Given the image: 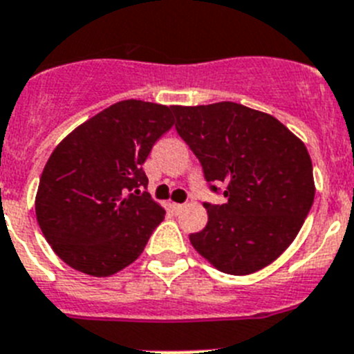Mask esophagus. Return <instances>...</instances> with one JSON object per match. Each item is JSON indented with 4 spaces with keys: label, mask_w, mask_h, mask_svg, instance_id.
I'll list each match as a JSON object with an SVG mask.
<instances>
[{
    "label": "esophagus",
    "mask_w": 354,
    "mask_h": 354,
    "mask_svg": "<svg viewBox=\"0 0 354 354\" xmlns=\"http://www.w3.org/2000/svg\"><path fill=\"white\" fill-rule=\"evenodd\" d=\"M185 207H187L185 203H174V205H173V208H174V210H176V212H181Z\"/></svg>",
    "instance_id": "obj_1"
}]
</instances>
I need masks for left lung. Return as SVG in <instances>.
Returning a JSON list of instances; mask_svg holds the SVG:
<instances>
[{
  "mask_svg": "<svg viewBox=\"0 0 354 354\" xmlns=\"http://www.w3.org/2000/svg\"><path fill=\"white\" fill-rule=\"evenodd\" d=\"M176 131L201 162L223 205L205 203L207 226L189 236L221 272L244 276L274 262L312 208V160L306 146L269 113L221 101L173 106Z\"/></svg>",
  "mask_w": 354,
  "mask_h": 354,
  "instance_id": "obj_1",
  "label": "left lung"
}]
</instances>
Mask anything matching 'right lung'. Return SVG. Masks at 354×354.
Returning <instances> with one entry per match:
<instances>
[{"mask_svg":"<svg viewBox=\"0 0 354 354\" xmlns=\"http://www.w3.org/2000/svg\"><path fill=\"white\" fill-rule=\"evenodd\" d=\"M174 124L173 106L126 100L80 124L42 171L37 223L73 269L104 278L133 263L165 210L142 192V164Z\"/></svg>","mask_w":354,"mask_h":354,"instance_id":"obj_1","label":"right lung"}]
</instances>
